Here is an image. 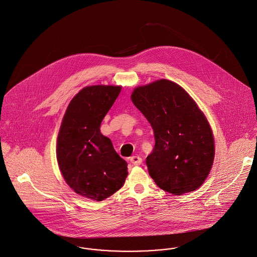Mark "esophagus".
I'll return each instance as SVG.
<instances>
[{
  "instance_id": "34e87169",
  "label": "esophagus",
  "mask_w": 257,
  "mask_h": 257,
  "mask_svg": "<svg viewBox=\"0 0 257 257\" xmlns=\"http://www.w3.org/2000/svg\"><path fill=\"white\" fill-rule=\"evenodd\" d=\"M130 161L134 165H140L143 162V159H142V158L138 157V156H134V157L130 158Z\"/></svg>"
}]
</instances>
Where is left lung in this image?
Listing matches in <instances>:
<instances>
[{
	"mask_svg": "<svg viewBox=\"0 0 257 257\" xmlns=\"http://www.w3.org/2000/svg\"><path fill=\"white\" fill-rule=\"evenodd\" d=\"M131 99L153 127L156 145L146 163L165 192L180 196L199 188L212 167L214 138L198 104L166 79L137 87Z\"/></svg>",
	"mask_w": 257,
	"mask_h": 257,
	"instance_id": "8db88e82",
	"label": "left lung"
}]
</instances>
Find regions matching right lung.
Returning a JSON list of instances; mask_svg holds the SVG:
<instances>
[{
  "label": "right lung",
  "instance_id": "right-lung-1",
  "mask_svg": "<svg viewBox=\"0 0 257 257\" xmlns=\"http://www.w3.org/2000/svg\"><path fill=\"white\" fill-rule=\"evenodd\" d=\"M121 91L120 86L83 88L69 102L57 144L59 169L80 196L103 200L124 185L127 162L114 151L99 126Z\"/></svg>",
  "mask_w": 257,
  "mask_h": 257
}]
</instances>
